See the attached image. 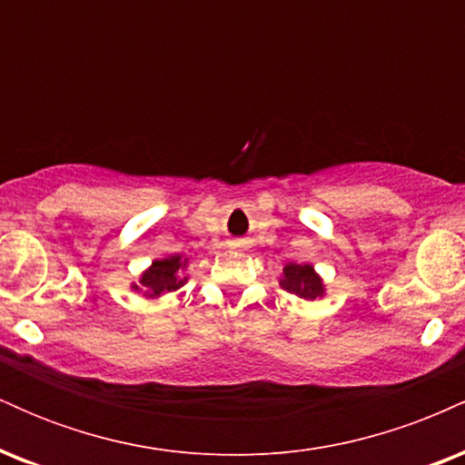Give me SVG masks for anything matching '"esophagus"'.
Here are the masks:
<instances>
[{
  "instance_id": "1",
  "label": "esophagus",
  "mask_w": 465,
  "mask_h": 465,
  "mask_svg": "<svg viewBox=\"0 0 465 465\" xmlns=\"http://www.w3.org/2000/svg\"><path fill=\"white\" fill-rule=\"evenodd\" d=\"M233 247H244V242L242 240H236V242H233Z\"/></svg>"
}]
</instances>
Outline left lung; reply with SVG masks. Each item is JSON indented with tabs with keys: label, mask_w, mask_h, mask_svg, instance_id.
I'll return each instance as SVG.
<instances>
[{
	"label": "left lung",
	"mask_w": 465,
	"mask_h": 465,
	"mask_svg": "<svg viewBox=\"0 0 465 465\" xmlns=\"http://www.w3.org/2000/svg\"><path fill=\"white\" fill-rule=\"evenodd\" d=\"M280 284L284 291L295 292L303 300H317V297L323 295L322 277L314 273L311 264H286Z\"/></svg>",
	"instance_id": "8db88e82"
}]
</instances>
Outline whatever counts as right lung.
Masks as SVG:
<instances>
[{
	"mask_svg": "<svg viewBox=\"0 0 465 465\" xmlns=\"http://www.w3.org/2000/svg\"><path fill=\"white\" fill-rule=\"evenodd\" d=\"M183 269L185 262L181 260V255H170V258L163 260H154L151 269L142 275L140 286L146 291V295L151 297H159L163 292L177 291L185 284L188 277H183ZM140 286H133L135 291H140Z\"/></svg>",
	"mask_w": 465,
	"mask_h": 465,
	"instance_id": "add662e5",
	"label": "right lung"
}]
</instances>
